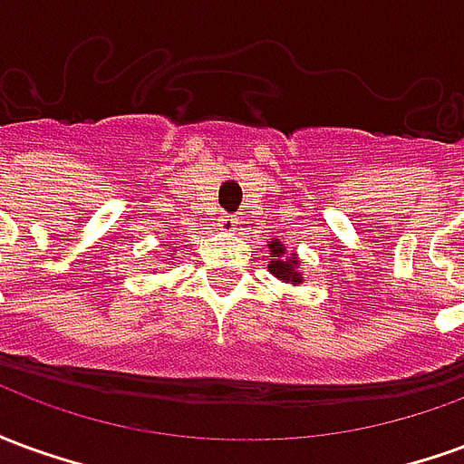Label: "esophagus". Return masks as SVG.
<instances>
[{
	"mask_svg": "<svg viewBox=\"0 0 464 464\" xmlns=\"http://www.w3.org/2000/svg\"><path fill=\"white\" fill-rule=\"evenodd\" d=\"M236 218L233 216H226V218H221V228L223 231H236Z\"/></svg>",
	"mask_w": 464,
	"mask_h": 464,
	"instance_id": "obj_1",
	"label": "esophagus"
}]
</instances>
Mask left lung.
<instances>
[{
  "label": "left lung",
  "instance_id": "left-lung-1",
  "mask_svg": "<svg viewBox=\"0 0 464 464\" xmlns=\"http://www.w3.org/2000/svg\"><path fill=\"white\" fill-rule=\"evenodd\" d=\"M271 248H273V253H271L273 261L268 268H271L273 276H276V278H281V281L301 283L303 281L301 273L295 271V268H298V261H291V258H285V256H283V251H285V248L281 246V241H271Z\"/></svg>",
  "mask_w": 464,
  "mask_h": 464
}]
</instances>
